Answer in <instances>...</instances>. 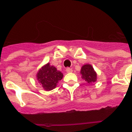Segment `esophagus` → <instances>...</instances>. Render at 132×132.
<instances>
[{"label":"esophagus","instance_id":"1","mask_svg":"<svg viewBox=\"0 0 132 132\" xmlns=\"http://www.w3.org/2000/svg\"><path fill=\"white\" fill-rule=\"evenodd\" d=\"M66 70V72L67 73H71L73 71L72 68H67Z\"/></svg>","mask_w":132,"mask_h":132}]
</instances>
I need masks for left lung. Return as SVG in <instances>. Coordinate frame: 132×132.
<instances>
[{
	"label": "left lung",
	"instance_id": "obj_1",
	"mask_svg": "<svg viewBox=\"0 0 132 132\" xmlns=\"http://www.w3.org/2000/svg\"><path fill=\"white\" fill-rule=\"evenodd\" d=\"M80 73L82 74V78L87 83L91 84L96 80L97 75L91 65H84L81 69Z\"/></svg>",
	"mask_w": 132,
	"mask_h": 132
}]
</instances>
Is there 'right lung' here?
Wrapping results in <instances>:
<instances>
[{
    "label": "right lung",
    "mask_w": 132,
    "mask_h": 132,
    "mask_svg": "<svg viewBox=\"0 0 132 132\" xmlns=\"http://www.w3.org/2000/svg\"><path fill=\"white\" fill-rule=\"evenodd\" d=\"M63 75L57 70L54 66L48 63L43 66L37 74V79L45 90H52L55 88L57 84L62 78Z\"/></svg>",
    "instance_id": "right-lung-1"
}]
</instances>
